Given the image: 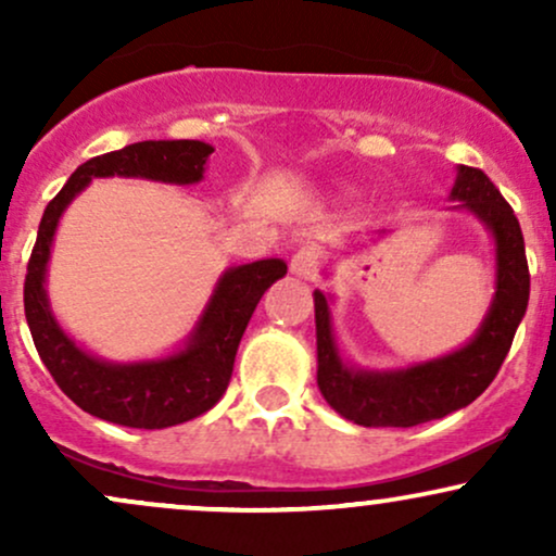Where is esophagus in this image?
<instances>
[{
    "label": "esophagus",
    "instance_id": "esophagus-1",
    "mask_svg": "<svg viewBox=\"0 0 556 556\" xmlns=\"http://www.w3.org/2000/svg\"><path fill=\"white\" fill-rule=\"evenodd\" d=\"M290 269L295 277L314 279L318 269H321V253H318L316 248H300V251L290 261Z\"/></svg>",
    "mask_w": 556,
    "mask_h": 556
}]
</instances>
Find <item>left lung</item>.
<instances>
[{"label":"left lung","instance_id":"left-lung-1","mask_svg":"<svg viewBox=\"0 0 556 556\" xmlns=\"http://www.w3.org/2000/svg\"><path fill=\"white\" fill-rule=\"evenodd\" d=\"M455 208L483 222L496 248V292L481 329L465 348L437 361L397 371H361L340 358L329 316V300L314 292L318 389L342 418L358 426H410L450 416L470 405L500 374L531 295L526 242L513 206L481 169L457 167L450 193Z\"/></svg>","mask_w":556,"mask_h":556}]
</instances>
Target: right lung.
I'll return each instance as SVG.
<instances>
[{
    "mask_svg": "<svg viewBox=\"0 0 556 556\" xmlns=\"http://www.w3.org/2000/svg\"><path fill=\"white\" fill-rule=\"evenodd\" d=\"M212 146L203 140H140L88 159L49 201L25 274L23 303L30 337L56 387L75 405L130 429H167L212 410L232 376L235 355L261 295L287 274L282 258L232 266L222 274L206 311L180 353L162 361L110 363L88 355L62 331L49 308L47 264L60 216L93 177L193 185L203 177Z\"/></svg>",
    "mask_w": 556,
    "mask_h": 556,
    "instance_id": "1",
    "label": "right lung"
}]
</instances>
